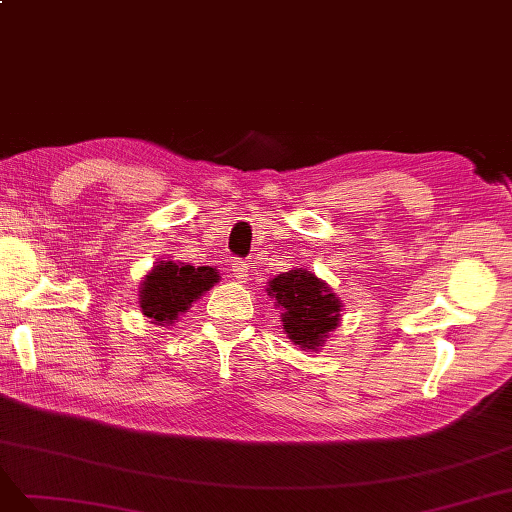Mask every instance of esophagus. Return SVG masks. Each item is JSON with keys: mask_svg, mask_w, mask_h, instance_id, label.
Instances as JSON below:
<instances>
[{"mask_svg": "<svg viewBox=\"0 0 512 512\" xmlns=\"http://www.w3.org/2000/svg\"><path fill=\"white\" fill-rule=\"evenodd\" d=\"M249 263L246 261H242V259H238V261H234L232 263V272H234V276L240 280V283H246V280H249Z\"/></svg>", "mask_w": 512, "mask_h": 512, "instance_id": "esophagus-1", "label": "esophagus"}]
</instances>
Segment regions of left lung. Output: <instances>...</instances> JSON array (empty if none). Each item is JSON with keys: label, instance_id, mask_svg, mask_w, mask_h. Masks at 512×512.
Listing matches in <instances>:
<instances>
[{"label": "left lung", "instance_id": "obj_1", "mask_svg": "<svg viewBox=\"0 0 512 512\" xmlns=\"http://www.w3.org/2000/svg\"><path fill=\"white\" fill-rule=\"evenodd\" d=\"M268 295L280 310L287 338L302 351H319L342 321V300L325 280L306 268H293L268 280Z\"/></svg>", "mask_w": 512, "mask_h": 512}]
</instances>
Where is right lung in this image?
<instances>
[{
  "label": "right lung",
  "instance_id": "add662e5",
  "mask_svg": "<svg viewBox=\"0 0 512 512\" xmlns=\"http://www.w3.org/2000/svg\"><path fill=\"white\" fill-rule=\"evenodd\" d=\"M221 280L217 268L157 261L140 283V310L151 323L168 327Z\"/></svg>",
  "mask_w": 512,
  "mask_h": 512
}]
</instances>
